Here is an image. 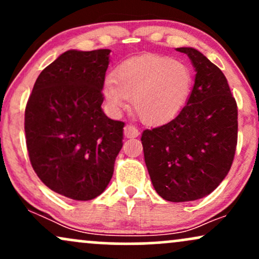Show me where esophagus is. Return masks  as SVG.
Returning <instances> with one entry per match:
<instances>
[{
    "instance_id": "obj_1",
    "label": "esophagus",
    "mask_w": 259,
    "mask_h": 259,
    "mask_svg": "<svg viewBox=\"0 0 259 259\" xmlns=\"http://www.w3.org/2000/svg\"><path fill=\"white\" fill-rule=\"evenodd\" d=\"M124 135H125V138L127 139L138 138L139 136L138 127H135L134 125H125V127H124Z\"/></svg>"
}]
</instances>
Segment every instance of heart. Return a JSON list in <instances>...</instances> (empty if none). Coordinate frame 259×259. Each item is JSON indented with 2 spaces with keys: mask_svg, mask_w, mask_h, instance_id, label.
<instances>
[{
  "mask_svg": "<svg viewBox=\"0 0 259 259\" xmlns=\"http://www.w3.org/2000/svg\"><path fill=\"white\" fill-rule=\"evenodd\" d=\"M192 74L185 64L167 57H139L123 62L103 94L112 111L133 100L138 118L146 125L173 119L185 106L192 89Z\"/></svg>",
  "mask_w": 259,
  "mask_h": 259,
  "instance_id": "obj_1",
  "label": "heart"
}]
</instances>
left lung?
Here are the masks:
<instances>
[{
    "mask_svg": "<svg viewBox=\"0 0 259 259\" xmlns=\"http://www.w3.org/2000/svg\"><path fill=\"white\" fill-rule=\"evenodd\" d=\"M195 68L186 105L169 123L145 130L141 141L154 190L170 202L200 200L214 191L233 164L237 106L223 72L192 47H179Z\"/></svg>",
    "mask_w": 259,
    "mask_h": 259,
    "instance_id": "obj_1",
    "label": "left lung"
}]
</instances>
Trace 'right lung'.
<instances>
[{
  "mask_svg": "<svg viewBox=\"0 0 259 259\" xmlns=\"http://www.w3.org/2000/svg\"><path fill=\"white\" fill-rule=\"evenodd\" d=\"M111 50L69 51L47 65L25 108V139L35 173L76 201L102 194L123 146L124 123L102 111Z\"/></svg>",
  "mask_w": 259,
  "mask_h": 259,
  "instance_id": "add662e5",
  "label": "right lung"
}]
</instances>
